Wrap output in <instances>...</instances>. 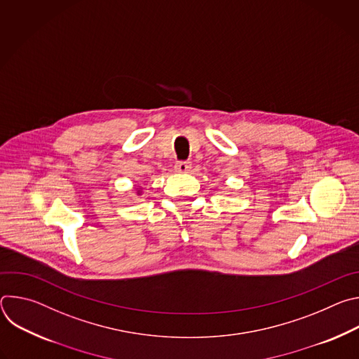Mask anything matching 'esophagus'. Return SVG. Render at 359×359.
Masks as SVG:
<instances>
[{"label":"esophagus","instance_id":"esophagus-1","mask_svg":"<svg viewBox=\"0 0 359 359\" xmlns=\"http://www.w3.org/2000/svg\"><path fill=\"white\" fill-rule=\"evenodd\" d=\"M190 168H191V163H190V162H177V163L175 165V170H176L177 173H187V172L190 170Z\"/></svg>","mask_w":359,"mask_h":359}]
</instances>
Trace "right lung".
<instances>
[{
  "instance_id": "obj_1",
  "label": "right lung",
  "mask_w": 359,
  "mask_h": 359,
  "mask_svg": "<svg viewBox=\"0 0 359 359\" xmlns=\"http://www.w3.org/2000/svg\"><path fill=\"white\" fill-rule=\"evenodd\" d=\"M137 194H142V187L140 186L137 187Z\"/></svg>"
}]
</instances>
